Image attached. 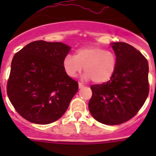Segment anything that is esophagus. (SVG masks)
Returning a JSON list of instances; mask_svg holds the SVG:
<instances>
[{
    "instance_id": "obj_1",
    "label": "esophagus",
    "mask_w": 156,
    "mask_h": 156,
    "mask_svg": "<svg viewBox=\"0 0 156 156\" xmlns=\"http://www.w3.org/2000/svg\"><path fill=\"white\" fill-rule=\"evenodd\" d=\"M83 87H84V85L83 84V83L81 82H80L79 83V88H83Z\"/></svg>"
}]
</instances>
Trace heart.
Returning a JSON list of instances; mask_svg holds the SVG:
<instances>
[{
  "label": "heart",
  "instance_id": "1",
  "mask_svg": "<svg viewBox=\"0 0 156 156\" xmlns=\"http://www.w3.org/2000/svg\"><path fill=\"white\" fill-rule=\"evenodd\" d=\"M62 65L69 77L76 76L83 69L86 79H91L96 83H104L115 73L117 58L115 52L102 47L87 46L79 48L75 55H67Z\"/></svg>",
  "mask_w": 156,
  "mask_h": 156
}]
</instances>
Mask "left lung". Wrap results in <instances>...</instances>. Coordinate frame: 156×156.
<instances>
[{
    "instance_id": "8db88e82",
    "label": "left lung",
    "mask_w": 156,
    "mask_h": 156,
    "mask_svg": "<svg viewBox=\"0 0 156 156\" xmlns=\"http://www.w3.org/2000/svg\"><path fill=\"white\" fill-rule=\"evenodd\" d=\"M117 58L113 76L106 83L90 86L89 110L106 125H119L132 119L149 93L148 63L142 54L124 42L112 43Z\"/></svg>"
}]
</instances>
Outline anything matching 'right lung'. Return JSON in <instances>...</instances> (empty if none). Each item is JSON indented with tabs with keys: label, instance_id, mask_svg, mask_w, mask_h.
Segmentation results:
<instances>
[{
	"label": "right lung",
	"instance_id": "add662e5",
	"mask_svg": "<svg viewBox=\"0 0 156 156\" xmlns=\"http://www.w3.org/2000/svg\"><path fill=\"white\" fill-rule=\"evenodd\" d=\"M69 51L62 43L37 41L14 55L7 94L24 119L49 124L66 112L79 89L78 82L63 68V59Z\"/></svg>",
	"mask_w": 156,
	"mask_h": 156
}]
</instances>
